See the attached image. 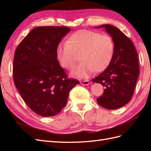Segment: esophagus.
Masks as SVG:
<instances>
[{
	"label": "esophagus",
	"mask_w": 151,
	"mask_h": 151,
	"mask_svg": "<svg viewBox=\"0 0 151 151\" xmlns=\"http://www.w3.org/2000/svg\"><path fill=\"white\" fill-rule=\"evenodd\" d=\"M81 84L83 85V86H88L90 84V82L88 80H86V81H83L80 82Z\"/></svg>",
	"instance_id": "1"
}]
</instances>
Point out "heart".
<instances>
[{"label": "heart", "instance_id": "b5f03b06", "mask_svg": "<svg viewBox=\"0 0 151 151\" xmlns=\"http://www.w3.org/2000/svg\"><path fill=\"white\" fill-rule=\"evenodd\" d=\"M115 52V44L110 36L101 35L94 31L83 29L68 37L67 43H59L56 56L60 64L71 70L79 61L81 64L71 72L73 77L83 79L95 71L104 70L111 63Z\"/></svg>", "mask_w": 151, "mask_h": 151}]
</instances>
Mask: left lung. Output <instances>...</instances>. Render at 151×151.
I'll return each mask as SVG.
<instances>
[{"mask_svg":"<svg viewBox=\"0 0 151 151\" xmlns=\"http://www.w3.org/2000/svg\"><path fill=\"white\" fill-rule=\"evenodd\" d=\"M95 28H105L115 44L111 63L92 80L104 87L103 95L96 101L108 109L120 108L129 103L133 96L139 76L138 55L130 39L116 27L103 24Z\"/></svg>","mask_w":151,"mask_h":151,"instance_id":"left-lung-1","label":"left lung"}]
</instances>
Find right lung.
Here are the masks:
<instances>
[{"label": "right lung", "mask_w": 151, "mask_h": 151, "mask_svg": "<svg viewBox=\"0 0 151 151\" xmlns=\"http://www.w3.org/2000/svg\"><path fill=\"white\" fill-rule=\"evenodd\" d=\"M70 31L65 26L36 27L15 51L14 84L28 107L42 116L57 115L66 105L70 91L79 84L68 79L56 56L57 45Z\"/></svg>", "instance_id": "1"}]
</instances>
